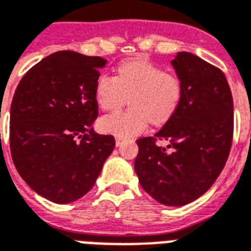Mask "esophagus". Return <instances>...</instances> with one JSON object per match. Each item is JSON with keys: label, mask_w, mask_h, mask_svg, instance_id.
Wrapping results in <instances>:
<instances>
[{"label": "esophagus", "mask_w": 251, "mask_h": 251, "mask_svg": "<svg viewBox=\"0 0 251 251\" xmlns=\"http://www.w3.org/2000/svg\"><path fill=\"white\" fill-rule=\"evenodd\" d=\"M124 141H126V138H124V137H116L115 138L116 146H120V145H122V144H123Z\"/></svg>", "instance_id": "1"}]
</instances>
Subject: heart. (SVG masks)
<instances>
[{
	"label": "heart",
	"mask_w": 251,
	"mask_h": 251,
	"mask_svg": "<svg viewBox=\"0 0 251 251\" xmlns=\"http://www.w3.org/2000/svg\"><path fill=\"white\" fill-rule=\"evenodd\" d=\"M96 101L102 110H116L129 98L131 109L118 111L100 119L103 133L131 137L146 129L151 120L163 124L179 107L181 84L176 76L145 59L124 62L116 77L102 75L96 83Z\"/></svg>",
	"instance_id": "heart-1"
}]
</instances>
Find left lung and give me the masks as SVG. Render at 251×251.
Returning a JSON list of instances; mask_svg holds the SVG:
<instances>
[{
	"mask_svg": "<svg viewBox=\"0 0 251 251\" xmlns=\"http://www.w3.org/2000/svg\"><path fill=\"white\" fill-rule=\"evenodd\" d=\"M181 84L175 114L154 137L137 140L135 171L146 193L162 205H188L205 194L229 155L233 100L226 76L188 51L171 61ZM155 139L169 145L158 147Z\"/></svg>",
	"mask_w": 251,
	"mask_h": 251,
	"instance_id": "1",
	"label": "left lung"
}]
</instances>
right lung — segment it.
<instances>
[{
    "mask_svg": "<svg viewBox=\"0 0 251 251\" xmlns=\"http://www.w3.org/2000/svg\"><path fill=\"white\" fill-rule=\"evenodd\" d=\"M107 61L63 50L23 76L10 109V150L27 185L54 203L87 194L113 153V136L98 135L96 83Z\"/></svg>",
    "mask_w": 251,
    "mask_h": 251,
    "instance_id": "right-lung-1",
    "label": "right lung"
}]
</instances>
